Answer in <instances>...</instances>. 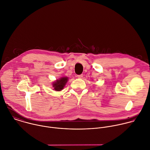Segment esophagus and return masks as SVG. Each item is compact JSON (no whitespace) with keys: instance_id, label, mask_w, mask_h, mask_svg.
Returning <instances> with one entry per match:
<instances>
[{"instance_id":"esophagus-1","label":"esophagus","mask_w":150,"mask_h":150,"mask_svg":"<svg viewBox=\"0 0 150 150\" xmlns=\"http://www.w3.org/2000/svg\"><path fill=\"white\" fill-rule=\"evenodd\" d=\"M77 77H78V78H82L83 77V75H82V74L78 75H77Z\"/></svg>"}]
</instances>
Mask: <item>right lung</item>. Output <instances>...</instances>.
<instances>
[{
	"mask_svg": "<svg viewBox=\"0 0 150 150\" xmlns=\"http://www.w3.org/2000/svg\"><path fill=\"white\" fill-rule=\"evenodd\" d=\"M68 81V78H62L59 80H57L55 82L53 83V87L54 88V89L57 91H61L64 86L65 85L67 82Z\"/></svg>",
	"mask_w": 150,
	"mask_h": 150,
	"instance_id": "add662e5",
	"label": "right lung"
}]
</instances>
